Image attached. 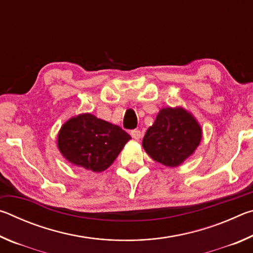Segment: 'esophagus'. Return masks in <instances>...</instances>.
<instances>
[{"label": "esophagus", "instance_id": "obj_1", "mask_svg": "<svg viewBox=\"0 0 253 253\" xmlns=\"http://www.w3.org/2000/svg\"><path fill=\"white\" fill-rule=\"evenodd\" d=\"M130 135L132 138L138 140V139H140V137H142V131H140L139 129H134L130 131Z\"/></svg>", "mask_w": 253, "mask_h": 253}]
</instances>
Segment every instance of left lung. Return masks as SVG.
Here are the masks:
<instances>
[{
	"label": "left lung",
	"mask_w": 253,
	"mask_h": 253,
	"mask_svg": "<svg viewBox=\"0 0 253 253\" xmlns=\"http://www.w3.org/2000/svg\"><path fill=\"white\" fill-rule=\"evenodd\" d=\"M202 139L200 124L182 107L163 108L143 138V147L154 161L176 168L195 152Z\"/></svg>",
	"instance_id": "1"
}]
</instances>
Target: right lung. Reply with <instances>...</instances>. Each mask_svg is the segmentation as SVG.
I'll return each mask as SVG.
<instances>
[{
	"label": "right lung",
	"mask_w": 253,
	"mask_h": 253,
	"mask_svg": "<svg viewBox=\"0 0 253 253\" xmlns=\"http://www.w3.org/2000/svg\"><path fill=\"white\" fill-rule=\"evenodd\" d=\"M129 139L119 126L91 114H80L63 124L57 143L71 164L99 173L113 164Z\"/></svg>",
	"instance_id": "add662e5"
}]
</instances>
